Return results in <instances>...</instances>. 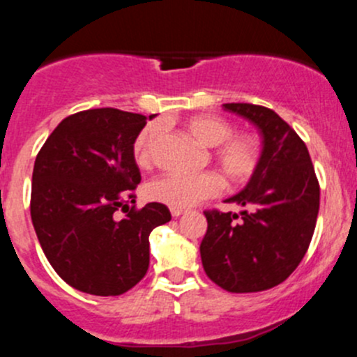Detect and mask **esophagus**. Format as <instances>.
<instances>
[{"instance_id":"1","label":"esophagus","mask_w":357,"mask_h":357,"mask_svg":"<svg viewBox=\"0 0 357 357\" xmlns=\"http://www.w3.org/2000/svg\"><path fill=\"white\" fill-rule=\"evenodd\" d=\"M183 213H187V210H177V208H172V215H174L175 218H178V217H182Z\"/></svg>"}]
</instances>
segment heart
Here are the masks:
<instances>
[{"label": "heart", "mask_w": 357, "mask_h": 357, "mask_svg": "<svg viewBox=\"0 0 357 357\" xmlns=\"http://www.w3.org/2000/svg\"><path fill=\"white\" fill-rule=\"evenodd\" d=\"M185 128L194 139L206 147H215L213 161L224 177L232 183L246 182L257 170L260 160V142L253 133L232 135L234 128L225 118L215 114H196L185 119ZM161 126L149 123L133 140V160L140 168H151L156 158ZM222 180L215 174L167 175L153 180L146 187L147 199L177 210L194 206L203 199L217 196Z\"/></svg>", "instance_id": "b5f03b06"}]
</instances>
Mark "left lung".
<instances>
[{"mask_svg": "<svg viewBox=\"0 0 357 357\" xmlns=\"http://www.w3.org/2000/svg\"><path fill=\"white\" fill-rule=\"evenodd\" d=\"M224 109L257 126L262 151L245 189L225 199L245 210L204 211L201 262L224 290L253 294L283 283L302 262L316 227L319 183L303 140L273 109L234 102Z\"/></svg>", "mask_w": 357, "mask_h": 357, "instance_id": "left-lung-1", "label": "left lung"}]
</instances>
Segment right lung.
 Segmentation results:
<instances>
[{
    "label": "right lung",
    "instance_id": "right-lung-1",
    "mask_svg": "<svg viewBox=\"0 0 357 357\" xmlns=\"http://www.w3.org/2000/svg\"><path fill=\"white\" fill-rule=\"evenodd\" d=\"M154 118L149 116V119ZM147 118L112 107L67 116L34 161L31 218L55 273L76 290L116 297L149 269V234L172 220L161 203H135L133 140Z\"/></svg>",
    "mask_w": 357,
    "mask_h": 357
}]
</instances>
